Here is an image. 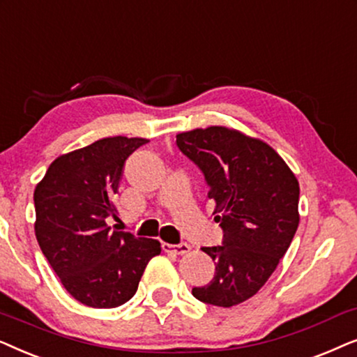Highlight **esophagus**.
Here are the masks:
<instances>
[{
  "instance_id": "1",
  "label": "esophagus",
  "mask_w": 357,
  "mask_h": 357,
  "mask_svg": "<svg viewBox=\"0 0 357 357\" xmlns=\"http://www.w3.org/2000/svg\"><path fill=\"white\" fill-rule=\"evenodd\" d=\"M161 246H163V250L166 251V253H173V255H179V256L189 253V250H191V246H189L188 243H179V245L163 243Z\"/></svg>"
}]
</instances>
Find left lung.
Here are the masks:
<instances>
[{"instance_id":"1","label":"left lung","mask_w":357,"mask_h":357,"mask_svg":"<svg viewBox=\"0 0 357 357\" xmlns=\"http://www.w3.org/2000/svg\"><path fill=\"white\" fill-rule=\"evenodd\" d=\"M176 145L204 173L223 230L220 246L202 248L215 261L213 279L192 296L238 305L264 286L291 246L301 220L298 181L274 149L240 130L194 129L176 135Z\"/></svg>"}]
</instances>
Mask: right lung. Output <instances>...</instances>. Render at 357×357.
<instances>
[{
	"instance_id": "right-lung-1",
	"label": "right lung",
	"mask_w": 357,
	"mask_h": 357,
	"mask_svg": "<svg viewBox=\"0 0 357 357\" xmlns=\"http://www.w3.org/2000/svg\"><path fill=\"white\" fill-rule=\"evenodd\" d=\"M146 139L107 137L61 155L34 191L36 236L42 253L76 301L114 308L130 301L158 240L111 230L114 194L126 160Z\"/></svg>"
}]
</instances>
